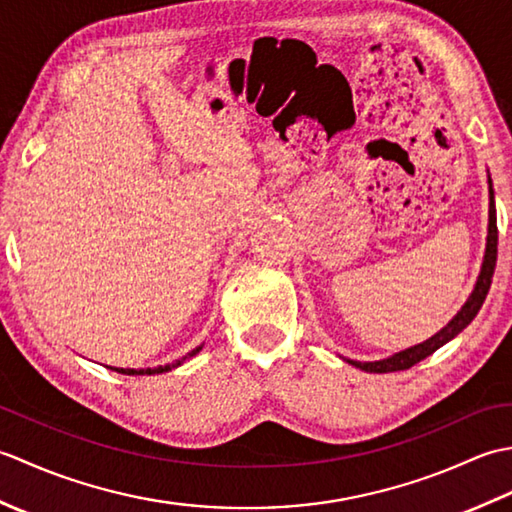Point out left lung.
Instances as JSON below:
<instances>
[{"label":"left lung","instance_id":"1","mask_svg":"<svg viewBox=\"0 0 512 512\" xmlns=\"http://www.w3.org/2000/svg\"><path fill=\"white\" fill-rule=\"evenodd\" d=\"M488 235H486V250H484V262H482V270H480V277L475 281V288L466 299L464 306L460 308V312L455 314V317L444 325V328L433 334L431 339H427L420 345H413L407 347V350H402L394 356L383 358V361H374V363H361V361H350V358H345L347 363L363 369V372L369 374H387V372H400V369H409L416 363H420L422 358L431 356L436 350L444 343H449L451 339H455L466 325H469L475 314L480 312L482 303L488 295V288H491V281H493V273H495V264H497V213H495V193H493V182L491 176H488Z\"/></svg>","mask_w":512,"mask_h":512}]
</instances>
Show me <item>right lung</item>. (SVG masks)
<instances>
[{"label": "right lung", "instance_id": "add662e5", "mask_svg": "<svg viewBox=\"0 0 512 512\" xmlns=\"http://www.w3.org/2000/svg\"><path fill=\"white\" fill-rule=\"evenodd\" d=\"M202 350V345L200 347H195V350H191L187 356H182V358H178L176 363H171V365H160V367H147V369H123V367H110V369H116L118 374H127V376H151V374H162V372H169V369H173V367H178V365H182L184 361H187V358H191V356H195Z\"/></svg>", "mask_w": 512, "mask_h": 512}]
</instances>
